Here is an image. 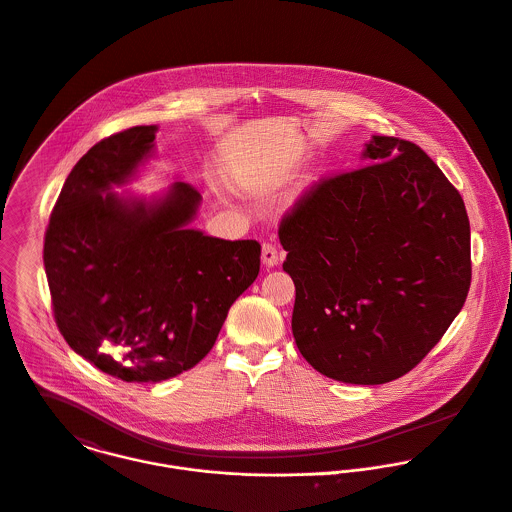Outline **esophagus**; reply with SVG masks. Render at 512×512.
I'll return each mask as SVG.
<instances>
[{"instance_id":"1","label":"esophagus","mask_w":512,"mask_h":512,"mask_svg":"<svg viewBox=\"0 0 512 512\" xmlns=\"http://www.w3.org/2000/svg\"><path fill=\"white\" fill-rule=\"evenodd\" d=\"M279 261H281V253L277 251V247L271 245V243H263V247H261V263L271 269V267H277Z\"/></svg>"}]
</instances>
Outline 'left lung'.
I'll return each mask as SVG.
<instances>
[{"label":"left lung","instance_id":"left-lung-1","mask_svg":"<svg viewBox=\"0 0 512 512\" xmlns=\"http://www.w3.org/2000/svg\"><path fill=\"white\" fill-rule=\"evenodd\" d=\"M361 159L302 198L279 237L302 357L341 383L383 385L463 308L471 231L459 192L414 143L373 135Z\"/></svg>","mask_w":512,"mask_h":512}]
</instances>
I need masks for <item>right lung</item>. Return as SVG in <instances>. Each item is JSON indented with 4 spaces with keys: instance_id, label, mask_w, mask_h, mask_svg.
Here are the masks:
<instances>
[{
    "instance_id": "obj_1",
    "label": "right lung",
    "mask_w": 512,
    "mask_h": 512,
    "mask_svg": "<svg viewBox=\"0 0 512 512\" xmlns=\"http://www.w3.org/2000/svg\"><path fill=\"white\" fill-rule=\"evenodd\" d=\"M157 131L115 133L74 165L43 251L60 334L127 383H161L202 361L261 265L257 241L190 228L202 196L188 182L115 192L157 157Z\"/></svg>"
}]
</instances>
